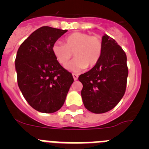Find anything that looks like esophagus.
<instances>
[{
  "label": "esophagus",
  "mask_w": 149,
  "mask_h": 149,
  "mask_svg": "<svg viewBox=\"0 0 149 149\" xmlns=\"http://www.w3.org/2000/svg\"><path fill=\"white\" fill-rule=\"evenodd\" d=\"M72 76H73V78L74 81H77V78H78V74H72Z\"/></svg>",
  "instance_id": "obj_1"
}]
</instances>
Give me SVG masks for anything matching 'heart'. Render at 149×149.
<instances>
[{
  "label": "heart",
  "mask_w": 149,
  "mask_h": 149,
  "mask_svg": "<svg viewBox=\"0 0 149 149\" xmlns=\"http://www.w3.org/2000/svg\"><path fill=\"white\" fill-rule=\"evenodd\" d=\"M103 51V42L99 36H90L86 33L75 32L65 39V45L56 42L52 52L60 64L64 65L72 56L75 58L65 65L73 72L92 68L98 63Z\"/></svg>",
  "instance_id": "obj_1"
}]
</instances>
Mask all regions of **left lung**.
Returning <instances> with one entry per match:
<instances>
[{
	"mask_svg": "<svg viewBox=\"0 0 149 149\" xmlns=\"http://www.w3.org/2000/svg\"><path fill=\"white\" fill-rule=\"evenodd\" d=\"M103 51L98 63L79 76L84 106L94 113L114 108L125 93L128 68L125 51L113 38L102 36Z\"/></svg>",
	"mask_w": 149,
	"mask_h": 149,
	"instance_id": "obj_1",
	"label": "left lung"
}]
</instances>
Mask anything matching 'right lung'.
I'll return each instance as SVG.
<instances>
[{"label": "right lung", "mask_w": 149, "mask_h": 149, "mask_svg": "<svg viewBox=\"0 0 149 149\" xmlns=\"http://www.w3.org/2000/svg\"><path fill=\"white\" fill-rule=\"evenodd\" d=\"M67 30L44 26L24 41L15 61L18 87L37 111L52 113L65 102L74 79L55 58L52 46Z\"/></svg>", "instance_id": "right-lung-1"}]
</instances>
